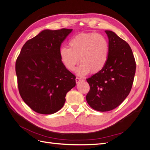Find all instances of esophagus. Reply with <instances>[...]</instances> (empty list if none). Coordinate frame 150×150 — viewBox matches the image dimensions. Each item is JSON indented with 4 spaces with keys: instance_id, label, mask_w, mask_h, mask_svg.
<instances>
[{
    "instance_id": "1",
    "label": "esophagus",
    "mask_w": 150,
    "mask_h": 150,
    "mask_svg": "<svg viewBox=\"0 0 150 150\" xmlns=\"http://www.w3.org/2000/svg\"><path fill=\"white\" fill-rule=\"evenodd\" d=\"M84 81L83 79L81 78H78V77H77V78H76V82L77 83L80 82V81Z\"/></svg>"
}]
</instances>
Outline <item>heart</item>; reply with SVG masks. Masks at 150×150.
<instances>
[{"label": "heart", "mask_w": 150, "mask_h": 150, "mask_svg": "<svg viewBox=\"0 0 150 150\" xmlns=\"http://www.w3.org/2000/svg\"><path fill=\"white\" fill-rule=\"evenodd\" d=\"M69 47H62L59 51L61 62L67 70L73 71L78 62L81 64L77 73L86 75L91 71L97 73L106 66L109 55V44L100 34L81 33L72 38Z\"/></svg>", "instance_id": "b5f03b06"}]
</instances>
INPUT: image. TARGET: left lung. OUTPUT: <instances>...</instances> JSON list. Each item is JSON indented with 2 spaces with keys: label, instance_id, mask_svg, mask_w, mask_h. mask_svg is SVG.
Returning <instances> with one entry per match:
<instances>
[{
  "label": "left lung",
  "instance_id": "left-lung-1",
  "mask_svg": "<svg viewBox=\"0 0 150 150\" xmlns=\"http://www.w3.org/2000/svg\"><path fill=\"white\" fill-rule=\"evenodd\" d=\"M105 33L109 39L106 64L86 79L90 86L86 101L94 110L101 112L116 108L128 96L136 71V62L129 44L114 32Z\"/></svg>",
  "mask_w": 150,
  "mask_h": 150
}]
</instances>
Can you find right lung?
<instances>
[{
  "instance_id": "obj_1",
  "label": "right lung",
  "mask_w": 150,
  "mask_h": 150,
  "mask_svg": "<svg viewBox=\"0 0 150 150\" xmlns=\"http://www.w3.org/2000/svg\"><path fill=\"white\" fill-rule=\"evenodd\" d=\"M72 29L44 30L27 41L16 62L21 96L35 112L55 113L64 106L76 76L61 62L62 43Z\"/></svg>"
}]
</instances>
